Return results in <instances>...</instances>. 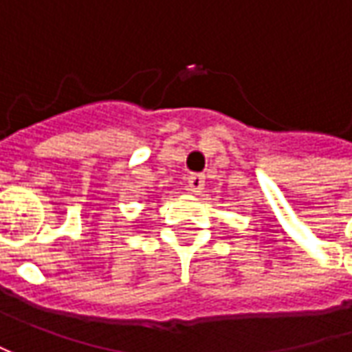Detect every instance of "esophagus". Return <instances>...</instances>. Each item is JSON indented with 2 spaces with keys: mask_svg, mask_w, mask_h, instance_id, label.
<instances>
[{
  "mask_svg": "<svg viewBox=\"0 0 352 352\" xmlns=\"http://www.w3.org/2000/svg\"><path fill=\"white\" fill-rule=\"evenodd\" d=\"M204 186H206L204 174H190V176H188V188H190V192L199 194V192L204 190Z\"/></svg>",
  "mask_w": 352,
  "mask_h": 352,
  "instance_id": "34e87169",
  "label": "esophagus"
}]
</instances>
